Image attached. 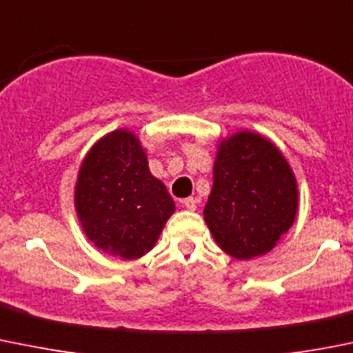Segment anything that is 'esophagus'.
<instances>
[{"instance_id":"esophagus-1","label":"esophagus","mask_w":353,"mask_h":353,"mask_svg":"<svg viewBox=\"0 0 353 353\" xmlns=\"http://www.w3.org/2000/svg\"><path fill=\"white\" fill-rule=\"evenodd\" d=\"M183 205L188 208V210H196V205H198V200L196 198L190 196V198H184L183 200Z\"/></svg>"}]
</instances>
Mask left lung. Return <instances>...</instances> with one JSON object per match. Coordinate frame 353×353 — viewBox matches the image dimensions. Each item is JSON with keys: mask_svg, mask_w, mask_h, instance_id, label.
Masks as SVG:
<instances>
[{"mask_svg": "<svg viewBox=\"0 0 353 353\" xmlns=\"http://www.w3.org/2000/svg\"><path fill=\"white\" fill-rule=\"evenodd\" d=\"M299 190L288 162L263 136L243 131L219 145L205 221L239 260L263 255L292 228Z\"/></svg>", "mask_w": 353, "mask_h": 353, "instance_id": "left-lung-1", "label": "left lung"}]
</instances>
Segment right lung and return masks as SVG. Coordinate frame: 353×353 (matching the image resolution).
Returning a JSON list of instances; mask_svg holds the SVG:
<instances>
[{
  "label": "right lung",
  "instance_id": "right-lung-1",
  "mask_svg": "<svg viewBox=\"0 0 353 353\" xmlns=\"http://www.w3.org/2000/svg\"><path fill=\"white\" fill-rule=\"evenodd\" d=\"M75 210L98 248L132 260L155 246L176 207L162 181L150 172L139 139L119 129L85 155L75 184Z\"/></svg>",
  "mask_w": 353,
  "mask_h": 353
}]
</instances>
